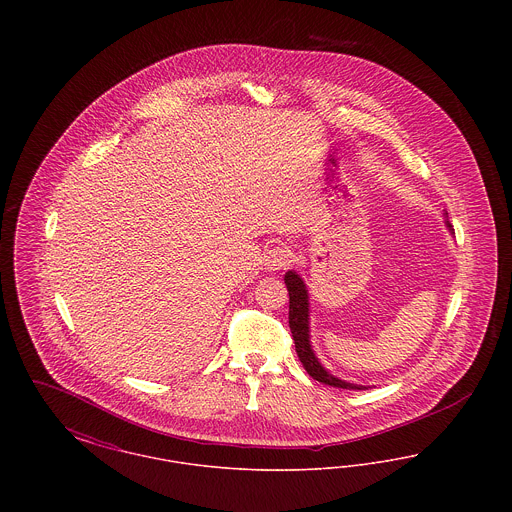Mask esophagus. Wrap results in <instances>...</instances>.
<instances>
[{"mask_svg":"<svg viewBox=\"0 0 512 512\" xmlns=\"http://www.w3.org/2000/svg\"><path fill=\"white\" fill-rule=\"evenodd\" d=\"M290 263H292V251L288 247H282V245L268 249L267 255H265V268L270 272L288 267Z\"/></svg>","mask_w":512,"mask_h":512,"instance_id":"34e87169","label":"esophagus"}]
</instances>
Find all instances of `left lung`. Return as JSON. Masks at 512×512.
I'll return each instance as SVG.
<instances>
[{
    "label": "left lung",
    "instance_id": "obj_1",
    "mask_svg": "<svg viewBox=\"0 0 512 512\" xmlns=\"http://www.w3.org/2000/svg\"><path fill=\"white\" fill-rule=\"evenodd\" d=\"M447 228H451L449 220H445ZM286 288L290 293V330H292L293 341H295V351L297 357L301 361L303 368L309 372V376H313L318 382L332 386V388H341V390H366L365 386H357V384H349L345 380L336 378L334 374H330L324 366L320 365V361L311 347V336H309V293L307 286L301 280V276L293 270H288L284 276Z\"/></svg>",
    "mask_w": 512,
    "mask_h": 512
}]
</instances>
